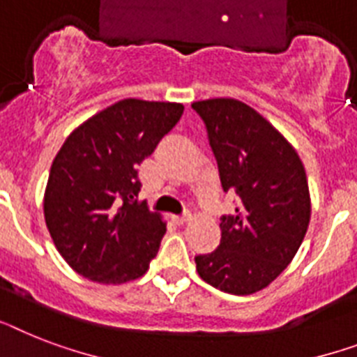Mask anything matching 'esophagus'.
I'll list each match as a JSON object with an SVG mask.
<instances>
[{
	"instance_id": "1",
	"label": "esophagus",
	"mask_w": 357,
	"mask_h": 357,
	"mask_svg": "<svg viewBox=\"0 0 357 357\" xmlns=\"http://www.w3.org/2000/svg\"><path fill=\"white\" fill-rule=\"evenodd\" d=\"M190 220V213H183V214H179V216H174V222L179 225H183L185 222H188Z\"/></svg>"
}]
</instances>
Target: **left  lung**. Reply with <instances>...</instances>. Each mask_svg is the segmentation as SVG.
Returning a JSON list of instances; mask_svg holds the SVG:
<instances>
[{
    "mask_svg": "<svg viewBox=\"0 0 357 357\" xmlns=\"http://www.w3.org/2000/svg\"><path fill=\"white\" fill-rule=\"evenodd\" d=\"M204 121L224 192L236 211L222 216V240L198 255L199 277L225 294L249 295L273 282L301 248L310 224L306 172L291 144L234 98L192 104Z\"/></svg>",
    "mask_w": 357,
    "mask_h": 357,
    "instance_id": "8db88e82",
    "label": "left lung"
}]
</instances>
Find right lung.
I'll list each match as a JSON object with an SVG mask.
<instances>
[{
  "label": "right lung",
  "instance_id": "obj_1",
  "mask_svg": "<svg viewBox=\"0 0 357 357\" xmlns=\"http://www.w3.org/2000/svg\"><path fill=\"white\" fill-rule=\"evenodd\" d=\"M183 106L124 98L88 119L49 172L43 214L58 253L86 279L123 284L146 273L167 224L139 202L137 167Z\"/></svg>",
  "mask_w": 357,
  "mask_h": 357
}]
</instances>
